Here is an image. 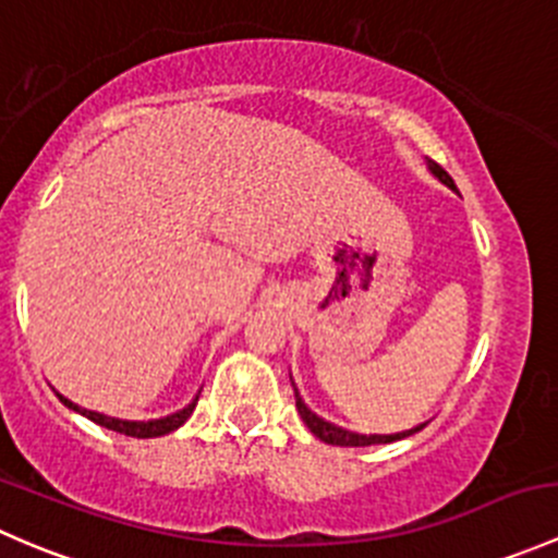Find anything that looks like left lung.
Returning a JSON list of instances; mask_svg holds the SVG:
<instances>
[{"label": "left lung", "instance_id": "obj_1", "mask_svg": "<svg viewBox=\"0 0 558 558\" xmlns=\"http://www.w3.org/2000/svg\"><path fill=\"white\" fill-rule=\"evenodd\" d=\"M429 170H432V174H435L437 180H440V183H446L448 189H453V191H456L453 178H451V174H448L446 170H442V167L437 165V161H432V159H429ZM294 393H296V388H294ZM296 410H300V415H302V421H305V424H307V429H311L313 435L318 437L320 442H329V446H340V448L384 446V442H393V440H402V437L415 435V432H421V429H424V426H426V424H418V426H413V429L397 432V435H356V432L342 429V426L329 424V421L318 418V415L311 413V410H307V404L302 402L300 393H296Z\"/></svg>", "mask_w": 558, "mask_h": 558}]
</instances>
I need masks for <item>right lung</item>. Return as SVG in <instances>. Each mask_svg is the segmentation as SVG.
<instances>
[{
	"label": "right lung",
	"mask_w": 558,
	"mask_h": 558,
	"mask_svg": "<svg viewBox=\"0 0 558 558\" xmlns=\"http://www.w3.org/2000/svg\"><path fill=\"white\" fill-rule=\"evenodd\" d=\"M61 402L66 404L70 410H75V413L86 415L88 421H94V424L105 426V429H112V432H121V435L126 437H137V440H145V437H161V435H170V432L178 429V426H183L185 421H189V415L194 413L196 408V399H191V404H185L183 410H178V413L172 415H165V418H154V421H121V418H110V415H102V413H94V410H86L81 408V404L70 402V399H64L59 393Z\"/></svg>",
	"instance_id": "obj_1"
}]
</instances>
